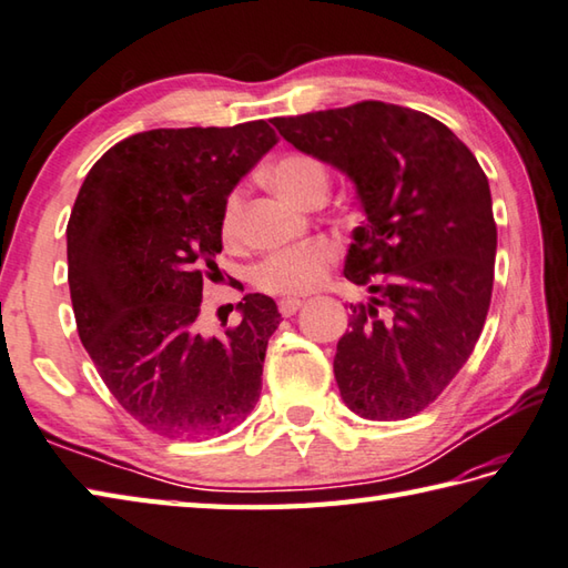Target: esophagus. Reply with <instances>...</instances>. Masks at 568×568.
I'll return each mask as SVG.
<instances>
[{"mask_svg":"<svg viewBox=\"0 0 568 568\" xmlns=\"http://www.w3.org/2000/svg\"><path fill=\"white\" fill-rule=\"evenodd\" d=\"M300 307H303V300H300V297H283L281 303H277V310H281L283 317L295 315Z\"/></svg>","mask_w":568,"mask_h":568,"instance_id":"obj_1","label":"esophagus"}]
</instances>
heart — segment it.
I'll list each match as a JSON object with an SVG mask.
<instances>
[{"instance_id": "obj_1", "label": "heart", "mask_w": 568, "mask_h": 568, "mask_svg": "<svg viewBox=\"0 0 568 568\" xmlns=\"http://www.w3.org/2000/svg\"><path fill=\"white\" fill-rule=\"evenodd\" d=\"M265 176L277 194L297 206H307L317 196H327L329 170L313 154L287 152L277 158ZM243 194L233 189L221 209V239L236 243L241 239ZM337 258V248L329 241H313L300 248L277 251L261 261L253 271V285L271 295H305L325 283L329 265Z\"/></svg>"}]
</instances>
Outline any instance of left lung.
Masks as SVG:
<instances>
[{
  "label": "left lung",
  "instance_id": "8db88e82",
  "mask_svg": "<svg viewBox=\"0 0 568 568\" xmlns=\"http://www.w3.org/2000/svg\"><path fill=\"white\" fill-rule=\"evenodd\" d=\"M273 125L347 174L366 214L344 277L376 295L337 342L344 404L369 420L416 416L468 362L490 310L497 226L483 166L436 118L382 100Z\"/></svg>",
  "mask_w": 568,
  "mask_h": 568
}]
</instances>
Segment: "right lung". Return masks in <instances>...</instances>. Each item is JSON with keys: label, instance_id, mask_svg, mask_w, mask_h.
<instances>
[{"label": "right lung", "instance_id": "add662e5", "mask_svg": "<svg viewBox=\"0 0 568 568\" xmlns=\"http://www.w3.org/2000/svg\"><path fill=\"white\" fill-rule=\"evenodd\" d=\"M277 142L265 120L148 130L88 172L65 229L78 337L128 414L166 438L229 433L261 396L273 297L248 293L224 337L196 329L219 275L221 209Z\"/></svg>", "mask_w": 568, "mask_h": 568}]
</instances>
